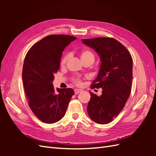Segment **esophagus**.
I'll list each match as a JSON object with an SVG mask.
<instances>
[{
    "label": "esophagus",
    "mask_w": 156,
    "mask_h": 156,
    "mask_svg": "<svg viewBox=\"0 0 156 156\" xmlns=\"http://www.w3.org/2000/svg\"><path fill=\"white\" fill-rule=\"evenodd\" d=\"M83 90L81 89H75L74 90V92H75V94H79L80 92H81Z\"/></svg>",
    "instance_id": "34e87169"
}]
</instances>
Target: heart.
Masks as SVG:
<instances>
[{
	"label": "heart",
	"instance_id": "1",
	"mask_svg": "<svg viewBox=\"0 0 156 156\" xmlns=\"http://www.w3.org/2000/svg\"><path fill=\"white\" fill-rule=\"evenodd\" d=\"M69 56H70L69 54H66V55H64L62 56V59H61L60 64L62 65V66H64L68 60L69 58ZM81 57L82 60H86V59H89V58H92V59L94 60V55L93 54L92 52L90 51H89V50H84L83 51H82V53L81 54ZM73 82L76 84H77V85H80V84H81V80L77 79H74L73 80Z\"/></svg>",
	"mask_w": 156,
	"mask_h": 156
}]
</instances>
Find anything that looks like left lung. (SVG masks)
I'll return each instance as SVG.
<instances>
[{"label": "left lung", "instance_id": "8db88e82", "mask_svg": "<svg viewBox=\"0 0 156 156\" xmlns=\"http://www.w3.org/2000/svg\"><path fill=\"white\" fill-rule=\"evenodd\" d=\"M83 44L96 51L101 60L100 71L92 88H102L100 96L90 93L87 112L96 123L112 122L123 109L129 97L133 77V59L119 41L112 37L82 40Z\"/></svg>", "mask_w": 156, "mask_h": 156}]
</instances>
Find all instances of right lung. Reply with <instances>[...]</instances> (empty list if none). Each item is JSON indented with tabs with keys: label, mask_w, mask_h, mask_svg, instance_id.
Here are the masks:
<instances>
[{
	"label": "right lung",
	"mask_w": 156,
	"mask_h": 156,
	"mask_svg": "<svg viewBox=\"0 0 156 156\" xmlns=\"http://www.w3.org/2000/svg\"><path fill=\"white\" fill-rule=\"evenodd\" d=\"M75 40L76 37L69 35H49L26 55L22 72L25 94L30 109L45 123L53 124L62 119L75 94L72 88L55 90L53 85L62 52Z\"/></svg>",
	"instance_id": "obj_1"
}]
</instances>
